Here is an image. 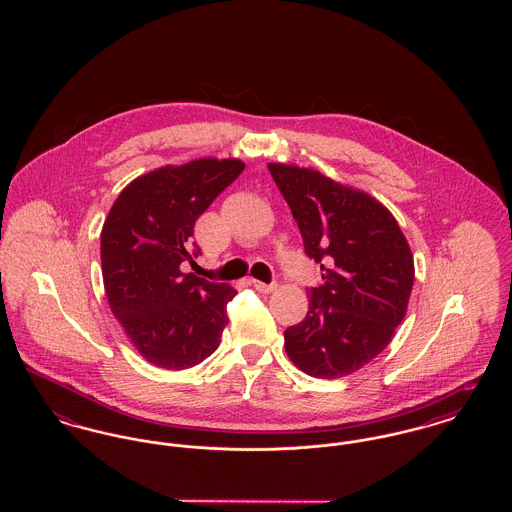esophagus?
Returning <instances> with one entry per match:
<instances>
[{
  "instance_id": "esophagus-1",
  "label": "esophagus",
  "mask_w": 512,
  "mask_h": 512,
  "mask_svg": "<svg viewBox=\"0 0 512 512\" xmlns=\"http://www.w3.org/2000/svg\"><path fill=\"white\" fill-rule=\"evenodd\" d=\"M251 286L259 293H270L276 290V284H265L261 280H251Z\"/></svg>"
}]
</instances>
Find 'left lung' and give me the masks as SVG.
I'll return each instance as SVG.
<instances>
[{
	"instance_id": "left-lung-1",
	"label": "left lung",
	"mask_w": 512,
	"mask_h": 512,
	"mask_svg": "<svg viewBox=\"0 0 512 512\" xmlns=\"http://www.w3.org/2000/svg\"><path fill=\"white\" fill-rule=\"evenodd\" d=\"M324 284L307 290V317L284 332L293 365L341 378L368 365L407 313L414 263L397 220L372 195L313 169L268 163Z\"/></svg>"
}]
</instances>
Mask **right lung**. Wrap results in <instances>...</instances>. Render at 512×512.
I'll return each instance as SVG.
<instances>
[{"mask_svg":"<svg viewBox=\"0 0 512 512\" xmlns=\"http://www.w3.org/2000/svg\"><path fill=\"white\" fill-rule=\"evenodd\" d=\"M244 169L240 159L203 157L147 172L122 190L105 219L101 272L107 301L151 365L184 370L219 347L226 305L238 292L184 274L180 265L194 263L195 220Z\"/></svg>","mask_w":512,"mask_h":512,"instance_id":"obj_1","label":"right lung"}]
</instances>
